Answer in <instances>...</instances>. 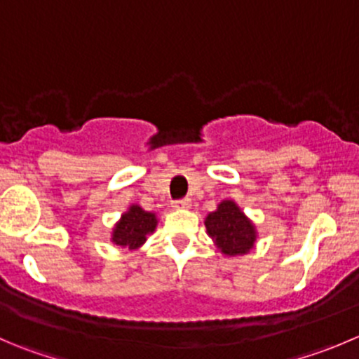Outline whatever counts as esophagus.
<instances>
[{
	"label": "esophagus",
	"instance_id": "34e87169",
	"mask_svg": "<svg viewBox=\"0 0 359 359\" xmlns=\"http://www.w3.org/2000/svg\"><path fill=\"white\" fill-rule=\"evenodd\" d=\"M189 207H191L189 198H182V200L173 201V208H189Z\"/></svg>",
	"mask_w": 359,
	"mask_h": 359
}]
</instances>
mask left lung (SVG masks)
Segmentation results:
<instances>
[{
    "label": "left lung",
    "instance_id": "left-lung-1",
    "mask_svg": "<svg viewBox=\"0 0 359 359\" xmlns=\"http://www.w3.org/2000/svg\"><path fill=\"white\" fill-rule=\"evenodd\" d=\"M208 236L226 256H243L254 247L256 226L233 200H224L205 219Z\"/></svg>",
    "mask_w": 359,
    "mask_h": 359
}]
</instances>
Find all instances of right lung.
<instances>
[{
  "instance_id": "right-lung-1",
  "label": "right lung",
  "mask_w": 359,
  "mask_h": 359,
  "mask_svg": "<svg viewBox=\"0 0 359 359\" xmlns=\"http://www.w3.org/2000/svg\"><path fill=\"white\" fill-rule=\"evenodd\" d=\"M158 226V217L152 212L144 210L140 205H131L128 212L121 215L112 231V242L126 249H138L144 245L147 235Z\"/></svg>"
}]
</instances>
